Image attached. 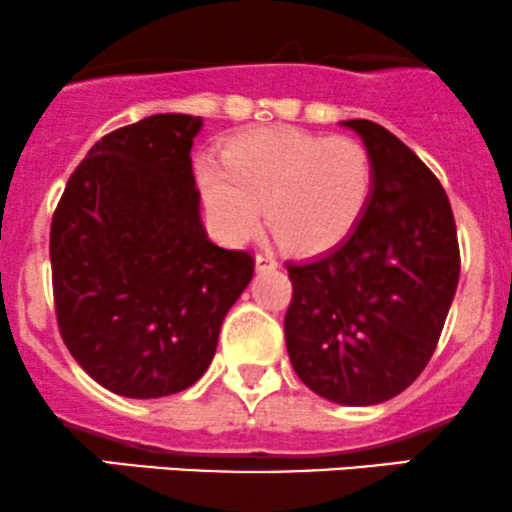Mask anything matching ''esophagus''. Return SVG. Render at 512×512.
<instances>
[{"label": "esophagus", "mask_w": 512, "mask_h": 512, "mask_svg": "<svg viewBox=\"0 0 512 512\" xmlns=\"http://www.w3.org/2000/svg\"><path fill=\"white\" fill-rule=\"evenodd\" d=\"M255 267H257V272L274 270V267H277V260H274V255H270V252H257Z\"/></svg>", "instance_id": "34e87169"}]
</instances>
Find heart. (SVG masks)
Segmentation results:
<instances>
[{"instance_id":"1","label":"heart","mask_w":512,"mask_h":512,"mask_svg":"<svg viewBox=\"0 0 512 512\" xmlns=\"http://www.w3.org/2000/svg\"><path fill=\"white\" fill-rule=\"evenodd\" d=\"M208 218L228 242L260 230L297 255H321L353 233L373 193V159L363 142L274 125L235 137L223 164L196 166Z\"/></svg>"}]
</instances>
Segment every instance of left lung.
Listing matches in <instances>:
<instances>
[{
  "label": "left lung",
  "instance_id": "8db88e82",
  "mask_svg": "<svg viewBox=\"0 0 512 512\" xmlns=\"http://www.w3.org/2000/svg\"><path fill=\"white\" fill-rule=\"evenodd\" d=\"M373 159V193L341 245L287 265L284 319L299 380L348 407L392 400L432 358L459 284L451 203L407 144L370 120H346Z\"/></svg>",
  "mask_w": 512,
  "mask_h": 512
}]
</instances>
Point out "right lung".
<instances>
[{
  "mask_svg": "<svg viewBox=\"0 0 512 512\" xmlns=\"http://www.w3.org/2000/svg\"><path fill=\"white\" fill-rule=\"evenodd\" d=\"M201 127L166 112L105 134L53 213L58 328L115 395L152 400L201 380L255 272L250 252L218 247L203 228L191 169Z\"/></svg>",
  "mask_w": 512,
  "mask_h": 512,
  "instance_id": "add662e5",
  "label": "right lung"
}]
</instances>
